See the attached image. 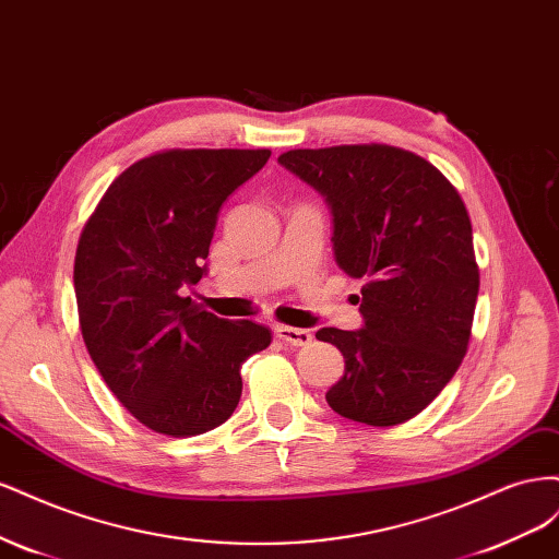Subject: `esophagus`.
Returning a JSON list of instances; mask_svg holds the SVG:
<instances>
[{
	"instance_id": "34e87169",
	"label": "esophagus",
	"mask_w": 559,
	"mask_h": 559,
	"mask_svg": "<svg viewBox=\"0 0 559 559\" xmlns=\"http://www.w3.org/2000/svg\"><path fill=\"white\" fill-rule=\"evenodd\" d=\"M275 335L282 343L292 347H306L312 343V333L306 329H294V326H275Z\"/></svg>"
}]
</instances>
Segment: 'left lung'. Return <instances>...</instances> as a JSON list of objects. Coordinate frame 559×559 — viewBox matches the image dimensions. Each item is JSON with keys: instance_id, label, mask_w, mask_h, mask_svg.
<instances>
[{"instance_id": "obj_1", "label": "left lung", "mask_w": 559, "mask_h": 559, "mask_svg": "<svg viewBox=\"0 0 559 559\" xmlns=\"http://www.w3.org/2000/svg\"><path fill=\"white\" fill-rule=\"evenodd\" d=\"M280 163L326 198L335 261L364 282L366 326L317 331L345 357L326 401L370 427L403 425L468 349L480 273L464 200L429 160L389 144L294 148Z\"/></svg>"}]
</instances>
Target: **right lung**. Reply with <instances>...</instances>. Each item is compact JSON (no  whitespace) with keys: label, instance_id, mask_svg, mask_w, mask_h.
<instances>
[{"label":"right lung","instance_id":"add662e5","mask_svg":"<svg viewBox=\"0 0 559 559\" xmlns=\"http://www.w3.org/2000/svg\"><path fill=\"white\" fill-rule=\"evenodd\" d=\"M267 158V148L158 151L118 175L83 224V343L151 431L189 438L222 427L242 396L240 366L273 343L263 324L218 319L181 296L205 275L218 207Z\"/></svg>","mask_w":559,"mask_h":559}]
</instances>
